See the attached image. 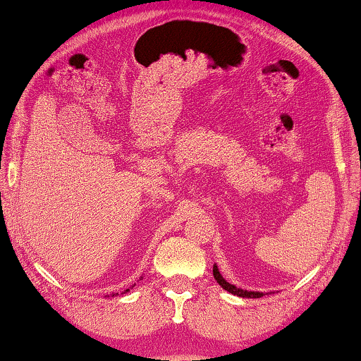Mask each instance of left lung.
Returning a JSON list of instances; mask_svg holds the SVG:
<instances>
[{
    "label": "left lung",
    "mask_w": 361,
    "mask_h": 361,
    "mask_svg": "<svg viewBox=\"0 0 361 361\" xmlns=\"http://www.w3.org/2000/svg\"><path fill=\"white\" fill-rule=\"evenodd\" d=\"M212 272H214V279L217 280V283L221 285L224 290H227L228 293L237 295V297H243V298H260V297H264V295H265L264 292H252V290H243V288L235 287V285L228 283L227 280L222 277L221 272H219V267L217 265H214Z\"/></svg>",
    "instance_id": "obj_1"
}]
</instances>
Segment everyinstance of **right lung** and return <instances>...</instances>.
<instances>
[{"mask_svg":"<svg viewBox=\"0 0 361 361\" xmlns=\"http://www.w3.org/2000/svg\"><path fill=\"white\" fill-rule=\"evenodd\" d=\"M140 279H142V277H140ZM133 287H134V285H133ZM133 287H130V288H133ZM130 288H126V290H124V292H123V293H128V292H129V290H130ZM116 295H118V293H112V297H116Z\"/></svg>","mask_w":361,"mask_h":361,"instance_id":"1","label":"right lung"}]
</instances>
